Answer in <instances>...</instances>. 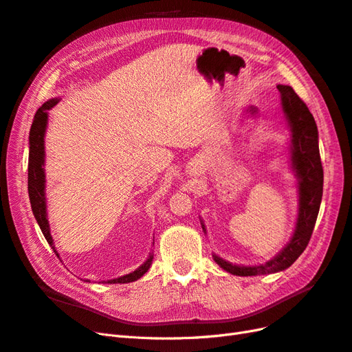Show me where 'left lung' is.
<instances>
[{"instance_id": "1", "label": "left lung", "mask_w": 352, "mask_h": 352, "mask_svg": "<svg viewBox=\"0 0 352 352\" xmlns=\"http://www.w3.org/2000/svg\"><path fill=\"white\" fill-rule=\"evenodd\" d=\"M282 109L291 127V163L298 179V219L294 235L286 247L273 257L258 265H238L212 255V258L226 270L236 276H260L282 272L296 261L304 252L316 225L323 195V167L318 151V132L314 117L305 102L287 85H278ZM254 114L255 109L251 107ZM206 232L204 223L201 221Z\"/></svg>"}]
</instances>
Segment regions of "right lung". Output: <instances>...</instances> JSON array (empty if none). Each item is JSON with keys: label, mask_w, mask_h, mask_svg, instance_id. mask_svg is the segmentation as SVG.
Returning a JSON list of instances; mask_svg holds the SVG:
<instances>
[{"label": "right lung", "mask_w": 352, "mask_h": 352, "mask_svg": "<svg viewBox=\"0 0 352 352\" xmlns=\"http://www.w3.org/2000/svg\"><path fill=\"white\" fill-rule=\"evenodd\" d=\"M58 98H52L47 102H44L38 109L34 122L30 126L29 132V164H28V190H29V199L30 207L34 211V216L38 221V225L44 233L47 242L51 245V248L54 250L56 255L58 257V252L54 247V241L50 233V223L47 217V201H45V170H44V162H45V145H44V136L47 131L48 123V110H51L58 102ZM153 263V254L146 258V261L140 265L135 272L120 276L117 279L107 280L105 283H129L135 282L148 272L150 265Z\"/></svg>", "instance_id": "1"}]
</instances>
